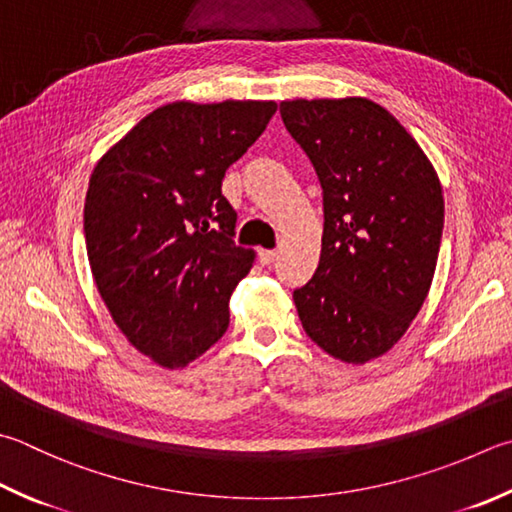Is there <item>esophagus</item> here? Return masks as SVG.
Here are the masks:
<instances>
[{
	"instance_id": "esophagus-1",
	"label": "esophagus",
	"mask_w": 512,
	"mask_h": 512,
	"mask_svg": "<svg viewBox=\"0 0 512 512\" xmlns=\"http://www.w3.org/2000/svg\"><path fill=\"white\" fill-rule=\"evenodd\" d=\"M274 258H276V252H274V249H258V260H260V265H272V263H274Z\"/></svg>"
}]
</instances>
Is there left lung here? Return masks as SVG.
Wrapping results in <instances>:
<instances>
[{
	"instance_id": "left-lung-1",
	"label": "left lung",
	"mask_w": 512,
	"mask_h": 512,
	"mask_svg": "<svg viewBox=\"0 0 512 512\" xmlns=\"http://www.w3.org/2000/svg\"><path fill=\"white\" fill-rule=\"evenodd\" d=\"M281 118L323 187L321 258L294 289L303 330L334 359H379L419 314L435 276L443 194L435 167L368 98L285 100Z\"/></svg>"
}]
</instances>
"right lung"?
<instances>
[{
  "instance_id": "1",
  "label": "right lung",
  "mask_w": 512,
  "mask_h": 512,
  "mask_svg": "<svg viewBox=\"0 0 512 512\" xmlns=\"http://www.w3.org/2000/svg\"><path fill=\"white\" fill-rule=\"evenodd\" d=\"M276 113L272 100L171 102L95 165L84 202L86 254L106 310L162 368H185L229 325V296L254 265L234 245L229 165Z\"/></svg>"
}]
</instances>
